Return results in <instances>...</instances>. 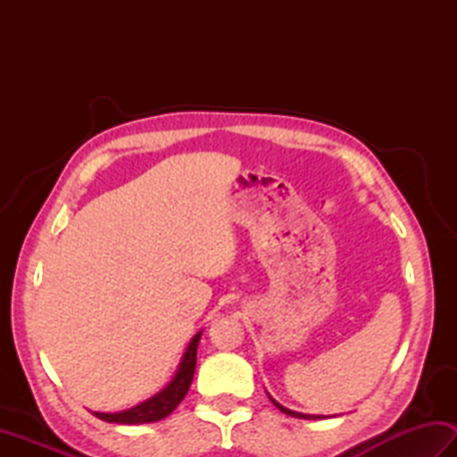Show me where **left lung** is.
Wrapping results in <instances>:
<instances>
[{
  "label": "left lung",
  "mask_w": 457,
  "mask_h": 457,
  "mask_svg": "<svg viewBox=\"0 0 457 457\" xmlns=\"http://www.w3.org/2000/svg\"><path fill=\"white\" fill-rule=\"evenodd\" d=\"M269 399H270V396H269ZM270 401H273V404L277 406V409H278L280 412H285V414H288V416H295V419H304V420H318V419H326V416H322V414H303V412L290 411V409H287V406L278 404L275 399H270Z\"/></svg>",
  "instance_id": "obj_1"
}]
</instances>
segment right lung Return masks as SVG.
I'll return each instance as SVG.
<instances>
[{
    "instance_id": "add662e5",
    "label": "right lung",
    "mask_w": 457,
    "mask_h": 457,
    "mask_svg": "<svg viewBox=\"0 0 457 457\" xmlns=\"http://www.w3.org/2000/svg\"><path fill=\"white\" fill-rule=\"evenodd\" d=\"M202 332H198L190 339V344L184 352L180 365L174 373L172 381L164 386L161 393H157L151 399L145 403L133 406V409L121 411V412H94L100 420L105 422H115V424H147V422H157L167 419V416L177 409L180 401L187 396L192 378H194V369H196V349L200 342Z\"/></svg>"
}]
</instances>
